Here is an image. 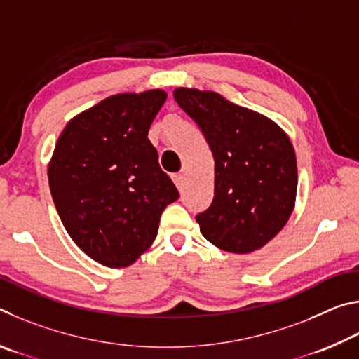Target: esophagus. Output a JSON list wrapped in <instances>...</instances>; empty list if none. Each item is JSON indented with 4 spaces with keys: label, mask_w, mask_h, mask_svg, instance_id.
I'll list each match as a JSON object with an SVG mask.
<instances>
[{
    "label": "esophagus",
    "mask_w": 359,
    "mask_h": 359,
    "mask_svg": "<svg viewBox=\"0 0 359 359\" xmlns=\"http://www.w3.org/2000/svg\"><path fill=\"white\" fill-rule=\"evenodd\" d=\"M172 180H174V184H175V187L179 188V190L184 188V184H185V175L184 174H174Z\"/></svg>",
    "instance_id": "obj_1"
}]
</instances>
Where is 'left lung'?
Returning a JSON list of instances; mask_svg holds the SVG:
<instances>
[{"label": "left lung", "mask_w": 359, "mask_h": 359, "mask_svg": "<svg viewBox=\"0 0 359 359\" xmlns=\"http://www.w3.org/2000/svg\"><path fill=\"white\" fill-rule=\"evenodd\" d=\"M174 98L199 125L215 161L214 201L196 215L203 236L229 253L264 247L296 203L297 165L288 135L217 92L179 87Z\"/></svg>", "instance_id": "8db88e82"}]
</instances>
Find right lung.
Here are the masks:
<instances>
[{
	"label": "right lung",
	"instance_id": "obj_1",
	"mask_svg": "<svg viewBox=\"0 0 359 359\" xmlns=\"http://www.w3.org/2000/svg\"><path fill=\"white\" fill-rule=\"evenodd\" d=\"M168 93H118L72 117L48 161L52 199L81 250L107 267L135 263L154 244L179 191L158 165L149 128Z\"/></svg>",
	"mask_w": 359,
	"mask_h": 359
}]
</instances>
